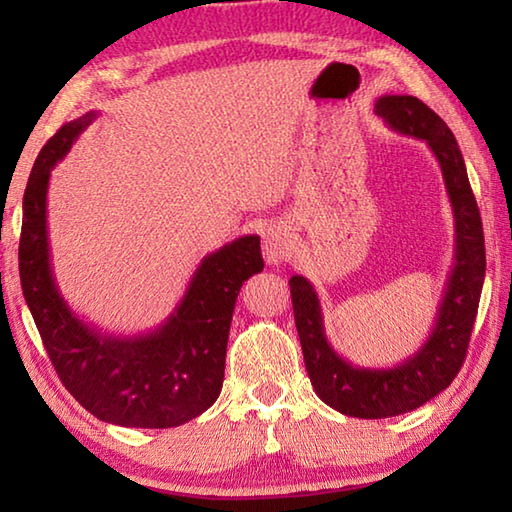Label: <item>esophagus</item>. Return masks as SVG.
Returning <instances> with one entry per match:
<instances>
[{
    "instance_id": "esophagus-1",
    "label": "esophagus",
    "mask_w": 512,
    "mask_h": 512,
    "mask_svg": "<svg viewBox=\"0 0 512 512\" xmlns=\"http://www.w3.org/2000/svg\"><path fill=\"white\" fill-rule=\"evenodd\" d=\"M292 248L288 226L281 222H270L262 231V250L268 264H281Z\"/></svg>"
}]
</instances>
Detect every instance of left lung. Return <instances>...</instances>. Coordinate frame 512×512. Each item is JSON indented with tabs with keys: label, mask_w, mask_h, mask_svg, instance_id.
I'll return each mask as SVG.
<instances>
[{
	"label": "left lung",
	"mask_w": 512,
	"mask_h": 512,
	"mask_svg": "<svg viewBox=\"0 0 512 512\" xmlns=\"http://www.w3.org/2000/svg\"><path fill=\"white\" fill-rule=\"evenodd\" d=\"M374 107L394 132L427 140L436 154L455 217V264L429 339L391 369L356 367L336 354L325 339L317 292L306 277L290 279L292 310L314 391L332 409L365 420L418 409L453 383L469 352L486 273L480 209L447 123L416 96H380Z\"/></svg>",
	"instance_id": "8db88e82"
}]
</instances>
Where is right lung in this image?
I'll return each mask as SVG.
<instances>
[{
	"label": "right lung",
	"instance_id": "right-lung-1",
	"mask_svg": "<svg viewBox=\"0 0 512 512\" xmlns=\"http://www.w3.org/2000/svg\"><path fill=\"white\" fill-rule=\"evenodd\" d=\"M94 118L88 112L65 123L30 171L19 239L21 290L61 383L92 416L121 427H178L220 396L235 301L244 281L264 270L262 248L257 235H244L206 255L178 308L145 336L121 339L83 323L54 284L46 195L52 167Z\"/></svg>",
	"mask_w": 512,
	"mask_h": 512
}]
</instances>
